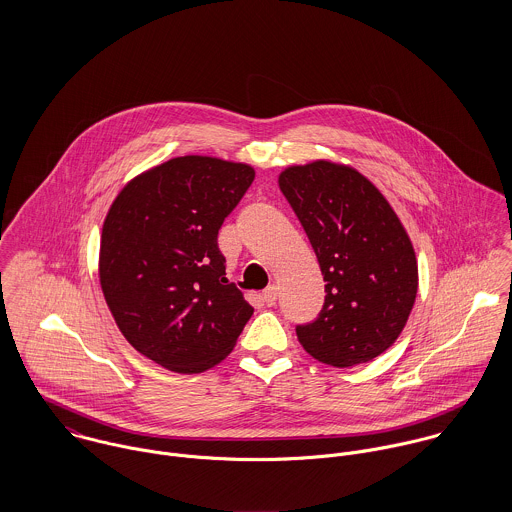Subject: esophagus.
Returning <instances> with one entry per match:
<instances>
[{"mask_svg":"<svg viewBox=\"0 0 512 512\" xmlns=\"http://www.w3.org/2000/svg\"><path fill=\"white\" fill-rule=\"evenodd\" d=\"M262 299H264V303H266L268 307L276 305V301H278V288H276V286L266 288V290L262 292Z\"/></svg>","mask_w":512,"mask_h":512,"instance_id":"obj_1","label":"esophagus"}]
</instances>
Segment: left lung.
Listing matches in <instances>:
<instances>
[{"label":"left lung","instance_id":"obj_1","mask_svg":"<svg viewBox=\"0 0 512 512\" xmlns=\"http://www.w3.org/2000/svg\"><path fill=\"white\" fill-rule=\"evenodd\" d=\"M278 185L327 282L319 317L295 329L301 347L337 368L372 361L400 337L418 293V260L404 224L351 165H292Z\"/></svg>","mask_w":512,"mask_h":512}]
</instances>
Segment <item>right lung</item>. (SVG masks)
Returning <instances> with one entry per match:
<instances>
[{
  "mask_svg": "<svg viewBox=\"0 0 512 512\" xmlns=\"http://www.w3.org/2000/svg\"><path fill=\"white\" fill-rule=\"evenodd\" d=\"M254 167L173 157L136 175L102 226L98 276L126 341L153 363L205 372L224 361L254 307L226 278L217 236Z\"/></svg>",
  "mask_w": 512,
  "mask_h": 512,
  "instance_id": "add662e5",
  "label": "right lung"
}]
</instances>
